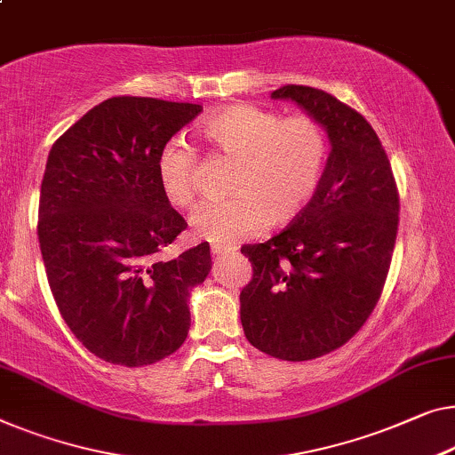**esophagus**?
Instances as JSON below:
<instances>
[{"label":"esophagus","instance_id":"esophagus-1","mask_svg":"<svg viewBox=\"0 0 455 455\" xmlns=\"http://www.w3.org/2000/svg\"><path fill=\"white\" fill-rule=\"evenodd\" d=\"M210 251H212V255L220 257V255H230V253H235L236 247H227V245H212V247H210Z\"/></svg>","mask_w":455,"mask_h":455}]
</instances>
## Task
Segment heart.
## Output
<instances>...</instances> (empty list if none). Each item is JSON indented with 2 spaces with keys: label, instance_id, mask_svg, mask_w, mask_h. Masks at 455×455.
Wrapping results in <instances>:
<instances>
[{
  "label": "heart",
  "instance_id": "1",
  "mask_svg": "<svg viewBox=\"0 0 455 455\" xmlns=\"http://www.w3.org/2000/svg\"><path fill=\"white\" fill-rule=\"evenodd\" d=\"M216 151L235 161L225 202L194 210L196 236L235 245L274 227L296 220L310 204L327 163L324 128L310 116L280 118L257 106H230L200 128ZM196 151L181 139L167 140L157 157V180L169 204L184 208L194 200Z\"/></svg>",
  "mask_w": 455,
  "mask_h": 455
}]
</instances>
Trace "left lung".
Wrapping results in <instances>:
<instances>
[{
	"label": "left lung",
	"mask_w": 455,
	"mask_h": 455,
	"mask_svg": "<svg viewBox=\"0 0 455 455\" xmlns=\"http://www.w3.org/2000/svg\"><path fill=\"white\" fill-rule=\"evenodd\" d=\"M331 142L321 184L304 212L266 243L245 245L253 277L241 292L249 343L288 362L327 355L374 310L398 230V192L374 128L323 90L283 85Z\"/></svg>",
	"instance_id": "1"
}]
</instances>
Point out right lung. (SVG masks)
I'll use <instances>...</instances> for the list:
<instances>
[{
    "instance_id": "add662e5",
    "label": "right lung",
    "mask_w": 455,
    "mask_h": 455,
    "mask_svg": "<svg viewBox=\"0 0 455 455\" xmlns=\"http://www.w3.org/2000/svg\"><path fill=\"white\" fill-rule=\"evenodd\" d=\"M198 104L120 96L54 142L38 206V243L60 316L104 362L140 368L172 355L189 331V290L212 259L200 243L159 253L188 227L157 180L163 145Z\"/></svg>"
}]
</instances>
